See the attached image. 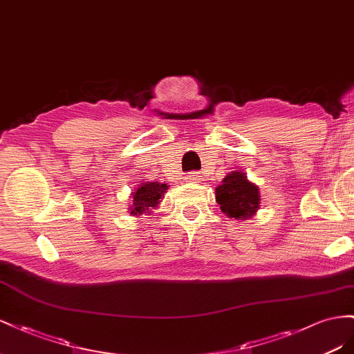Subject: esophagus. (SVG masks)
Listing matches in <instances>:
<instances>
[{"mask_svg":"<svg viewBox=\"0 0 354 354\" xmlns=\"http://www.w3.org/2000/svg\"><path fill=\"white\" fill-rule=\"evenodd\" d=\"M187 179L189 180V183H200V179H201L200 171H191V174L187 176Z\"/></svg>","mask_w":354,"mask_h":354,"instance_id":"34e87169","label":"esophagus"}]
</instances>
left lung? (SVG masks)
<instances>
[{
    "label": "left lung",
    "mask_w": 354,
    "mask_h": 354,
    "mask_svg": "<svg viewBox=\"0 0 354 354\" xmlns=\"http://www.w3.org/2000/svg\"><path fill=\"white\" fill-rule=\"evenodd\" d=\"M216 201L228 218L249 219L259 209V189L243 171H231L216 187Z\"/></svg>",
    "instance_id": "1"
}]
</instances>
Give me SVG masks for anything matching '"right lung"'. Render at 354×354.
Instances as JSON below:
<instances>
[{"label":"right lung","instance_id":"obj_1","mask_svg":"<svg viewBox=\"0 0 354 354\" xmlns=\"http://www.w3.org/2000/svg\"><path fill=\"white\" fill-rule=\"evenodd\" d=\"M167 184L161 183H142L132 194V201L130 205V215L140 216L142 214H148L149 209H156L160 205V200L166 194Z\"/></svg>","mask_w":354,"mask_h":354}]
</instances>
